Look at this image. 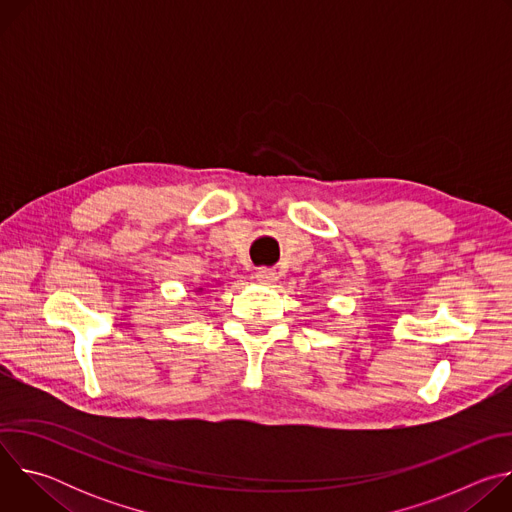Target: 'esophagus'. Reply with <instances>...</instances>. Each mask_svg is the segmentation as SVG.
<instances>
[{
  "label": "esophagus",
  "instance_id": "obj_1",
  "mask_svg": "<svg viewBox=\"0 0 512 512\" xmlns=\"http://www.w3.org/2000/svg\"><path fill=\"white\" fill-rule=\"evenodd\" d=\"M255 277L261 281V283H275L279 277H277V271L275 269H269V267H259Z\"/></svg>",
  "mask_w": 512,
  "mask_h": 512
}]
</instances>
